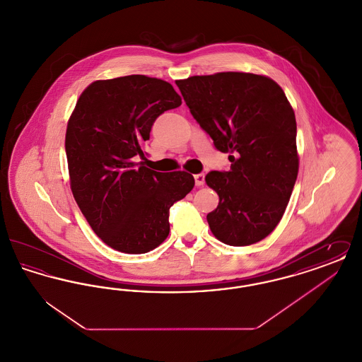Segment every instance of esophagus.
<instances>
[{
	"instance_id": "1",
	"label": "esophagus",
	"mask_w": 362,
	"mask_h": 362,
	"mask_svg": "<svg viewBox=\"0 0 362 362\" xmlns=\"http://www.w3.org/2000/svg\"><path fill=\"white\" fill-rule=\"evenodd\" d=\"M194 179H195V185L197 186H204V183H205V173H197L194 176Z\"/></svg>"
}]
</instances>
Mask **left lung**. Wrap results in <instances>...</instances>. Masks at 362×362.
<instances>
[{
  "mask_svg": "<svg viewBox=\"0 0 362 362\" xmlns=\"http://www.w3.org/2000/svg\"><path fill=\"white\" fill-rule=\"evenodd\" d=\"M176 86L216 149L230 153L229 171L205 177L220 198L206 217L213 235L235 247L263 240L281 221L298 173L296 117L282 88L240 71L192 76Z\"/></svg>",
  "mask_w": 362,
  "mask_h": 362,
  "instance_id": "obj_1",
  "label": "left lung"
}]
</instances>
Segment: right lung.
<instances>
[{"label": "right lung", "instance_id": "add662e5", "mask_svg": "<svg viewBox=\"0 0 362 362\" xmlns=\"http://www.w3.org/2000/svg\"><path fill=\"white\" fill-rule=\"evenodd\" d=\"M182 104L173 86L132 74L92 83L70 117L65 149L70 189L93 232L111 248L145 254L170 233V207L194 187L185 171L136 163L156 119Z\"/></svg>", "mask_w": 362, "mask_h": 362}]
</instances>
